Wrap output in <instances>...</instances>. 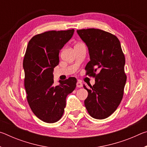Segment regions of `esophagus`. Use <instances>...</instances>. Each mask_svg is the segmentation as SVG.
Wrapping results in <instances>:
<instances>
[{"label": "esophagus", "mask_w": 147, "mask_h": 147, "mask_svg": "<svg viewBox=\"0 0 147 147\" xmlns=\"http://www.w3.org/2000/svg\"><path fill=\"white\" fill-rule=\"evenodd\" d=\"M82 83L81 82L80 80H78V82H77L76 83V87L77 88H82Z\"/></svg>", "instance_id": "1"}]
</instances>
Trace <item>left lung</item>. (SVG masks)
I'll list each match as a JSON object with an SVG mask.
<instances>
[{
    "label": "left lung",
    "instance_id": "8db88e82",
    "mask_svg": "<svg viewBox=\"0 0 147 147\" xmlns=\"http://www.w3.org/2000/svg\"><path fill=\"white\" fill-rule=\"evenodd\" d=\"M77 33L89 50L90 61L85 68L86 75L95 78V84L89 85V89L84 85L88 92L84 104L92 117L106 119L120 104L126 81L125 58L120 41L112 34L100 29L78 30Z\"/></svg>",
    "mask_w": 147,
    "mask_h": 147
}]
</instances>
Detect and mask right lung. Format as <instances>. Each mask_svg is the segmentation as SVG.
Wrapping results in <instances>:
<instances>
[{
	"instance_id": "1",
	"label": "right lung",
	"mask_w": 147,
	"mask_h": 147,
	"mask_svg": "<svg viewBox=\"0 0 147 147\" xmlns=\"http://www.w3.org/2000/svg\"><path fill=\"white\" fill-rule=\"evenodd\" d=\"M74 30L47 31L29 41L23 59L26 98L34 115L47 123L61 118L66 97L76 86L70 77L54 86V68L59 63V51L70 40Z\"/></svg>"
}]
</instances>
